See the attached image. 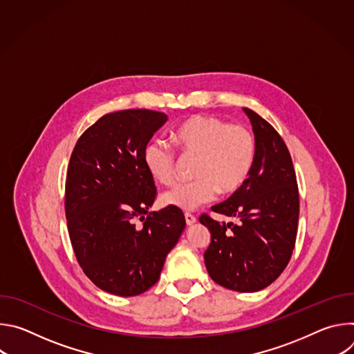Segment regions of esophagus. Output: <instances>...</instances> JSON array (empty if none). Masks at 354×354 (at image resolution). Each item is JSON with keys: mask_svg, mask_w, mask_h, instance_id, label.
<instances>
[{"mask_svg": "<svg viewBox=\"0 0 354 354\" xmlns=\"http://www.w3.org/2000/svg\"><path fill=\"white\" fill-rule=\"evenodd\" d=\"M185 220H186L187 225H193L197 221V218L193 214H190V213H185Z\"/></svg>", "mask_w": 354, "mask_h": 354, "instance_id": "esophagus-1", "label": "esophagus"}]
</instances>
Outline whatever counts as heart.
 <instances>
[{
	"label": "heart",
	"instance_id": "heart-1",
	"mask_svg": "<svg viewBox=\"0 0 354 354\" xmlns=\"http://www.w3.org/2000/svg\"><path fill=\"white\" fill-rule=\"evenodd\" d=\"M182 157H196L194 180L182 183L162 196L164 205L192 212L216 200L218 193H235L246 182L257 156L255 137L241 124H228L210 115H194L171 133ZM142 162L156 182H176L178 158L172 148L160 141L144 147Z\"/></svg>",
	"mask_w": 354,
	"mask_h": 354
}]
</instances>
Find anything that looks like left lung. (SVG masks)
<instances>
[{
  "label": "left lung",
  "mask_w": 354,
  "mask_h": 354,
  "mask_svg": "<svg viewBox=\"0 0 354 354\" xmlns=\"http://www.w3.org/2000/svg\"><path fill=\"white\" fill-rule=\"evenodd\" d=\"M243 112L255 134V162L242 187L212 207L238 223H218L207 214L198 220L212 234L205 252L210 277L225 288L255 292L272 284L290 262L299 197L286 142L257 112L248 108Z\"/></svg>",
  "instance_id": "left-lung-1"
}]
</instances>
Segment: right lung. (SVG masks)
<instances>
[{
  "label": "right lung",
  "mask_w": 354,
  "mask_h": 354,
  "mask_svg": "<svg viewBox=\"0 0 354 354\" xmlns=\"http://www.w3.org/2000/svg\"><path fill=\"white\" fill-rule=\"evenodd\" d=\"M167 120L148 109L108 113L82 133L70 158L64 205L74 254L89 280L115 295L153 287L186 225L172 206L148 213L157 189L142 151Z\"/></svg>",
  "instance_id": "right-lung-1"
}]
</instances>
